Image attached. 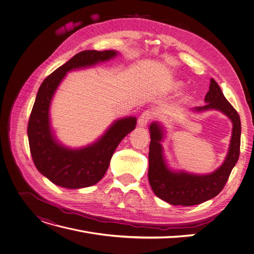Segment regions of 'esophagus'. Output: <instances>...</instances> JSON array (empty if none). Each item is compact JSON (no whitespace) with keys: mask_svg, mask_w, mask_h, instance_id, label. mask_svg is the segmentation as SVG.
<instances>
[{"mask_svg":"<svg viewBox=\"0 0 254 254\" xmlns=\"http://www.w3.org/2000/svg\"><path fill=\"white\" fill-rule=\"evenodd\" d=\"M152 118V115H151V112L150 111H144L143 112L142 114H141V116L139 117V119H138V124H139V126L140 127H146L147 125H148V123H149V120Z\"/></svg>","mask_w":254,"mask_h":254,"instance_id":"obj_1","label":"esophagus"}]
</instances>
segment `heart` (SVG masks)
<instances>
[{
    "mask_svg": "<svg viewBox=\"0 0 254 254\" xmlns=\"http://www.w3.org/2000/svg\"><path fill=\"white\" fill-rule=\"evenodd\" d=\"M182 87H183V84H182V83H174L173 89L176 90V91H179V90L182 89Z\"/></svg>",
    "mask_w": 254,
    "mask_h": 254,
    "instance_id": "1",
    "label": "heart"
}]
</instances>
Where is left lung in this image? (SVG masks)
<instances>
[{
    "label": "left lung",
    "mask_w": 254,
    "mask_h": 254,
    "mask_svg": "<svg viewBox=\"0 0 254 254\" xmlns=\"http://www.w3.org/2000/svg\"><path fill=\"white\" fill-rule=\"evenodd\" d=\"M204 101L206 104L202 107H195L194 111L218 110L224 113L234 126L227 157L221 166L211 174L196 175L185 171H171L165 163L161 144L164 138L163 127L159 123H152L149 127L148 181L153 193L172 205L191 206L212 199L223 190L231 170L239 160L241 144L240 116L236 109L226 100L221 88L214 79L211 80L209 90Z\"/></svg>",
    "instance_id": "8db88e82"
}]
</instances>
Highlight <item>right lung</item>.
<instances>
[{"label": "right lung", "instance_id": "1", "mask_svg": "<svg viewBox=\"0 0 254 254\" xmlns=\"http://www.w3.org/2000/svg\"><path fill=\"white\" fill-rule=\"evenodd\" d=\"M116 55L117 52L112 50L80 52L47 76L39 87L28 124L29 145L36 168L55 185L67 189H81L100 182L120 141L136 127L135 117L119 119L101 139L80 149L62 146L55 140L51 130V101L66 72L108 61Z\"/></svg>", "mask_w": 254, "mask_h": 254}]
</instances>
